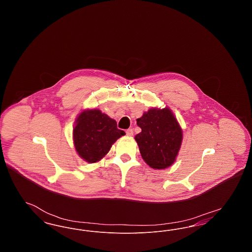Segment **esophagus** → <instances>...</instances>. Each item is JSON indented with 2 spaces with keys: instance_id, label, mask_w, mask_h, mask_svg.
I'll return each mask as SVG.
<instances>
[{
  "instance_id": "34e87169",
  "label": "esophagus",
  "mask_w": 252,
  "mask_h": 252,
  "mask_svg": "<svg viewBox=\"0 0 252 252\" xmlns=\"http://www.w3.org/2000/svg\"><path fill=\"white\" fill-rule=\"evenodd\" d=\"M126 135H127V136H129V137H130V136L133 135V130H132L131 128H128V129L126 131Z\"/></svg>"
}]
</instances>
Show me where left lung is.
<instances>
[{
  "label": "left lung",
  "mask_w": 252,
  "mask_h": 252,
  "mask_svg": "<svg viewBox=\"0 0 252 252\" xmlns=\"http://www.w3.org/2000/svg\"><path fill=\"white\" fill-rule=\"evenodd\" d=\"M137 125L142 132L135 136V141L145 163L158 170L170 167L176 161L183 137L172 110L151 108L137 119Z\"/></svg>",
  "instance_id": "1"
}]
</instances>
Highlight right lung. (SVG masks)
<instances>
[{
	"instance_id": "add662e5",
	"label": "right lung",
	"mask_w": 252,
	"mask_h": 252,
	"mask_svg": "<svg viewBox=\"0 0 252 252\" xmlns=\"http://www.w3.org/2000/svg\"><path fill=\"white\" fill-rule=\"evenodd\" d=\"M126 133L117 128L116 121L98 108L86 109L74 122L72 140L80 158L89 163L102 159L112 144Z\"/></svg>"
}]
</instances>
